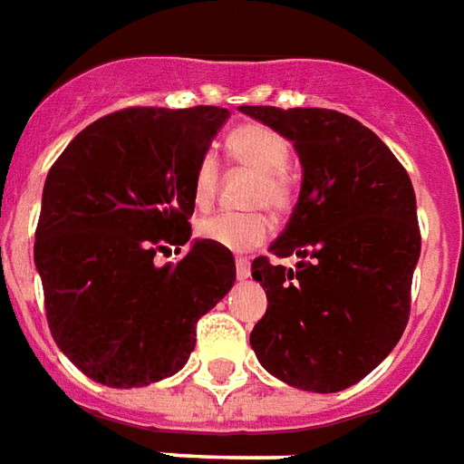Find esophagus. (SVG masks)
Returning <instances> with one entry per match:
<instances>
[{"label":"esophagus","mask_w":464,"mask_h":464,"mask_svg":"<svg viewBox=\"0 0 464 464\" xmlns=\"http://www.w3.org/2000/svg\"><path fill=\"white\" fill-rule=\"evenodd\" d=\"M236 276H238L241 281L251 276V261H248V258H243V256H238V258H236Z\"/></svg>","instance_id":"34e87169"}]
</instances>
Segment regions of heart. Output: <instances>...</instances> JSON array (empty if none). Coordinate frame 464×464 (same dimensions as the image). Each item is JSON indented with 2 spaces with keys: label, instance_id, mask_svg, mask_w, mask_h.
<instances>
[{
  "label": "heart",
  "instance_id": "obj_1",
  "mask_svg": "<svg viewBox=\"0 0 464 464\" xmlns=\"http://www.w3.org/2000/svg\"><path fill=\"white\" fill-rule=\"evenodd\" d=\"M231 161L256 171V181L248 191V203L268 206L273 213H288L295 201V183L285 171L288 141L281 133L263 123H243L226 139ZM218 191V163L206 153L193 173V203L208 208ZM273 228V221L263 208L251 211H223L206 216L196 223V233L228 251H251L261 246Z\"/></svg>",
  "mask_w": 464,
  "mask_h": 464
}]
</instances>
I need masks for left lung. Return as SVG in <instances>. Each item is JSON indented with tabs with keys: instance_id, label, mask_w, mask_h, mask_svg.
Masks as SVG:
<instances>
[{
	"instance_id": "obj_1",
	"label": "left lung",
	"mask_w": 464,
	"mask_h": 464,
	"mask_svg": "<svg viewBox=\"0 0 464 464\" xmlns=\"http://www.w3.org/2000/svg\"><path fill=\"white\" fill-rule=\"evenodd\" d=\"M291 139L303 186L271 256L251 266L268 308L251 348L293 388L338 392L398 345L410 318L420 258L415 191L408 171L368 126L333 109L241 106Z\"/></svg>"
}]
</instances>
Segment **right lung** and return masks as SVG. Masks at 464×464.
I'll return each instance as SVG.
<instances>
[{
  "label": "right lung",
  "mask_w": 464,
  "mask_h": 464,
  "mask_svg": "<svg viewBox=\"0 0 464 464\" xmlns=\"http://www.w3.org/2000/svg\"><path fill=\"white\" fill-rule=\"evenodd\" d=\"M226 119L221 106L121 109L49 169L34 263L52 338L86 378L141 388L179 372L198 318L231 291L233 253L211 241L153 261L191 238L193 173Z\"/></svg>",
  "instance_id": "right-lung-1"
}]
</instances>
